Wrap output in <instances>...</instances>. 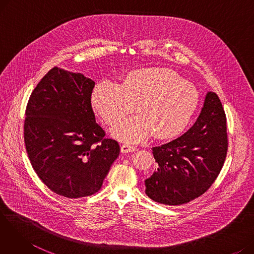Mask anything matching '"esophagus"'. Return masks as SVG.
<instances>
[{"label": "esophagus", "mask_w": 254, "mask_h": 254, "mask_svg": "<svg viewBox=\"0 0 254 254\" xmlns=\"http://www.w3.org/2000/svg\"><path fill=\"white\" fill-rule=\"evenodd\" d=\"M132 151H136L135 146L129 145V144L122 145V152L123 153H127V152H132Z\"/></svg>", "instance_id": "esophagus-1"}]
</instances>
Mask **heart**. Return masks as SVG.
<instances>
[{
  "label": "heart",
  "mask_w": 254,
  "mask_h": 254,
  "mask_svg": "<svg viewBox=\"0 0 254 254\" xmlns=\"http://www.w3.org/2000/svg\"><path fill=\"white\" fill-rule=\"evenodd\" d=\"M195 86L167 68H146L130 72L123 84L103 80L92 91L95 109L107 125H114L134 110L137 115L126 118L112 128L120 141L139 143L151 136L169 139L189 125L198 104Z\"/></svg>",
  "instance_id": "b5f03b06"
}]
</instances>
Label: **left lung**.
<instances>
[{
  "label": "left lung",
  "mask_w": 254,
  "mask_h": 254,
  "mask_svg": "<svg viewBox=\"0 0 254 254\" xmlns=\"http://www.w3.org/2000/svg\"><path fill=\"white\" fill-rule=\"evenodd\" d=\"M226 151L225 113L218 96L209 91L194 125L177 139L152 148L157 169L145 180L146 194L170 206L192 201L215 181Z\"/></svg>",
  "instance_id": "8db88e82"
}]
</instances>
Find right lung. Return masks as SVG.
Segmentation results:
<instances>
[{
    "mask_svg": "<svg viewBox=\"0 0 254 254\" xmlns=\"http://www.w3.org/2000/svg\"><path fill=\"white\" fill-rule=\"evenodd\" d=\"M93 87L84 75L55 66L25 109L24 144L32 167L50 190L69 198L99 191L120 151L96 123Z\"/></svg>",
    "mask_w": 254,
    "mask_h": 254,
    "instance_id": "add662e5",
    "label": "right lung"
}]
</instances>
